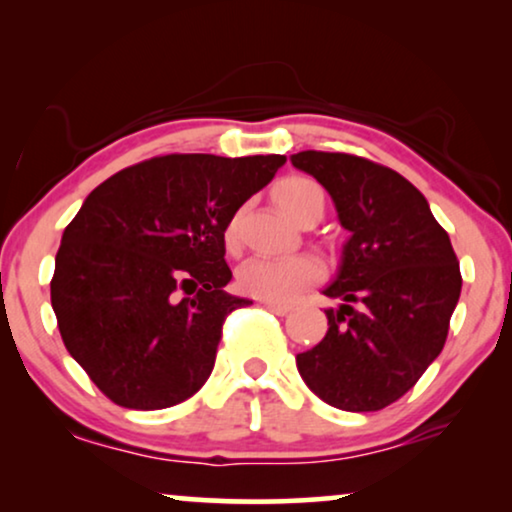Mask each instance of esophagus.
<instances>
[{
    "label": "esophagus",
    "mask_w": 512,
    "mask_h": 512,
    "mask_svg": "<svg viewBox=\"0 0 512 512\" xmlns=\"http://www.w3.org/2000/svg\"><path fill=\"white\" fill-rule=\"evenodd\" d=\"M263 305L268 307L270 312H275L277 317H284V314L291 312V305H284V303H270V300H268V303H263Z\"/></svg>",
    "instance_id": "esophagus-1"
}]
</instances>
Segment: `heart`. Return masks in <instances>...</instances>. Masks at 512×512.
I'll list each match as a JSON object with an SVG mask.
<instances>
[{
    "label": "heart",
    "instance_id": "b5f03b06",
    "mask_svg": "<svg viewBox=\"0 0 512 512\" xmlns=\"http://www.w3.org/2000/svg\"><path fill=\"white\" fill-rule=\"evenodd\" d=\"M275 200L279 209L293 221H298L307 209L324 207V191L319 184L305 177H289L275 188ZM226 244L233 247L237 242L235 221L226 228ZM319 277V263L305 254L270 256L258 254L244 261L237 268V284L249 296L270 300V303H284L293 293L303 289Z\"/></svg>",
    "mask_w": 512,
    "mask_h": 512
}]
</instances>
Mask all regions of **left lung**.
I'll use <instances>...</instances> for the list:
<instances>
[{
    "mask_svg": "<svg viewBox=\"0 0 512 512\" xmlns=\"http://www.w3.org/2000/svg\"><path fill=\"white\" fill-rule=\"evenodd\" d=\"M331 195L349 237L324 296L328 331L296 356L321 401L347 412L387 408L443 352L461 293L450 235L401 174L349 153H293Z\"/></svg>",
    "mask_w": 512,
    "mask_h": 512,
    "instance_id": "1",
    "label": "left lung"
}]
</instances>
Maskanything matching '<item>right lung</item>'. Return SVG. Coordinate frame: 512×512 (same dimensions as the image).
Masks as SVG:
<instances>
[{
	"label": "right lung",
	"mask_w": 512,
	"mask_h": 512,
	"mask_svg": "<svg viewBox=\"0 0 512 512\" xmlns=\"http://www.w3.org/2000/svg\"><path fill=\"white\" fill-rule=\"evenodd\" d=\"M284 156H160L83 200L62 233L51 305L67 352L116 405L163 410L212 375L226 293V233Z\"/></svg>",
	"instance_id": "right-lung-1"
}]
</instances>
